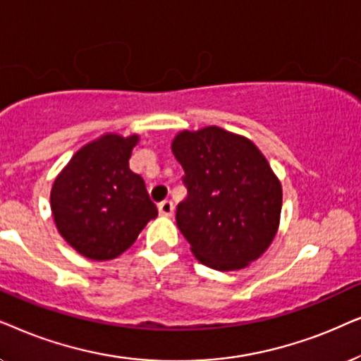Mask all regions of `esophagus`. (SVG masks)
<instances>
[{
  "label": "esophagus",
  "instance_id": "34e87169",
  "mask_svg": "<svg viewBox=\"0 0 361 361\" xmlns=\"http://www.w3.org/2000/svg\"><path fill=\"white\" fill-rule=\"evenodd\" d=\"M173 209H175V206H173L170 200L161 201V203L158 204V211H160V214H163V216H171Z\"/></svg>",
  "mask_w": 361,
  "mask_h": 361
}]
</instances>
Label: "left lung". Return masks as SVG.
Wrapping results in <instances>:
<instances>
[{
  "label": "left lung",
  "instance_id": "8db88e82",
  "mask_svg": "<svg viewBox=\"0 0 361 361\" xmlns=\"http://www.w3.org/2000/svg\"><path fill=\"white\" fill-rule=\"evenodd\" d=\"M171 150L183 166L186 198L176 224L191 251L216 271L256 261L279 228L282 188L259 148L219 127L181 132Z\"/></svg>",
  "mask_w": 361,
  "mask_h": 361
}]
</instances>
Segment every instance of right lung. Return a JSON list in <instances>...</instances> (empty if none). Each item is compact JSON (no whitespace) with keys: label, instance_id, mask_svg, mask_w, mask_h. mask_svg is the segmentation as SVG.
I'll return each instance as SVG.
<instances>
[{"label":"right lung","instance_id":"add662e5","mask_svg":"<svg viewBox=\"0 0 361 361\" xmlns=\"http://www.w3.org/2000/svg\"><path fill=\"white\" fill-rule=\"evenodd\" d=\"M138 137L104 135L80 148L56 178L51 209L61 236L82 256L107 261L135 243L158 209L128 168Z\"/></svg>","mask_w":361,"mask_h":361}]
</instances>
